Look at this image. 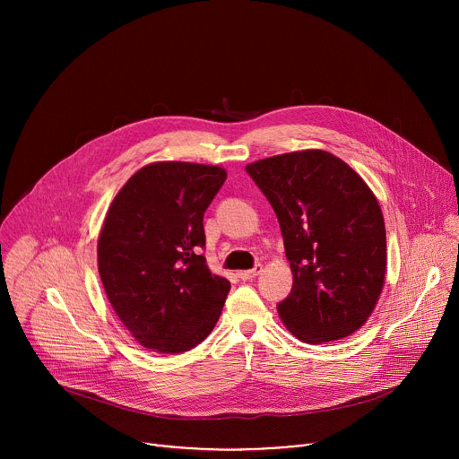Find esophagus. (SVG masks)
Instances as JSON below:
<instances>
[{"instance_id": "obj_1", "label": "esophagus", "mask_w": 459, "mask_h": 459, "mask_svg": "<svg viewBox=\"0 0 459 459\" xmlns=\"http://www.w3.org/2000/svg\"><path fill=\"white\" fill-rule=\"evenodd\" d=\"M261 271H264V267H261V264H257V265H254V269L239 271V273H238V278L243 280V281H247V280H252V278H255L257 274H261Z\"/></svg>"}]
</instances>
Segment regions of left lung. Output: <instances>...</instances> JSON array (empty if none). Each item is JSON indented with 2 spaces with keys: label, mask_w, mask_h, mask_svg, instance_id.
<instances>
[{
  "label": "left lung",
  "mask_w": 459,
  "mask_h": 459,
  "mask_svg": "<svg viewBox=\"0 0 459 459\" xmlns=\"http://www.w3.org/2000/svg\"><path fill=\"white\" fill-rule=\"evenodd\" d=\"M273 205L294 276L278 303L305 343L351 336L372 314L385 283L386 236L367 183L325 151H299L245 167Z\"/></svg>",
  "instance_id": "1"
}]
</instances>
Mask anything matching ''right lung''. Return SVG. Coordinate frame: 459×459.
<instances>
[{"instance_id": "1", "label": "right lung", "mask_w": 459, "mask_h": 459, "mask_svg": "<svg viewBox=\"0 0 459 459\" xmlns=\"http://www.w3.org/2000/svg\"><path fill=\"white\" fill-rule=\"evenodd\" d=\"M227 179L221 167L158 161L116 194L100 241L107 298L143 347L179 354L202 343L220 319L229 280L202 254L204 214Z\"/></svg>"}]
</instances>
